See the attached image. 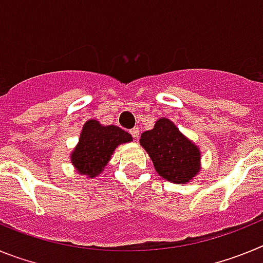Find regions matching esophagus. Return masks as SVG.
Returning <instances> with one entry per match:
<instances>
[{
    "label": "esophagus",
    "instance_id": "esophagus-1",
    "mask_svg": "<svg viewBox=\"0 0 263 263\" xmlns=\"http://www.w3.org/2000/svg\"><path fill=\"white\" fill-rule=\"evenodd\" d=\"M130 134L133 136L134 139H138V137H139V129H138V127H134V129L130 130Z\"/></svg>",
    "mask_w": 263,
    "mask_h": 263
}]
</instances>
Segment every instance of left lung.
<instances>
[{"label":"left lung","instance_id":"8db88e82","mask_svg":"<svg viewBox=\"0 0 263 263\" xmlns=\"http://www.w3.org/2000/svg\"><path fill=\"white\" fill-rule=\"evenodd\" d=\"M139 143L153 160L158 175L168 182L185 184L200 173V148L168 118L157 120L152 130L141 134Z\"/></svg>","mask_w":263,"mask_h":263}]
</instances>
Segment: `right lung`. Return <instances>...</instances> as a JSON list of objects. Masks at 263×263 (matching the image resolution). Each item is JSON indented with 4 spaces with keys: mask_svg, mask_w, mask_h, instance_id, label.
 <instances>
[{
    "mask_svg": "<svg viewBox=\"0 0 263 263\" xmlns=\"http://www.w3.org/2000/svg\"><path fill=\"white\" fill-rule=\"evenodd\" d=\"M133 141L132 134L116 125H101L88 120L83 126L79 142L71 153V163L80 175L96 178L103 173L116 148Z\"/></svg>",
    "mask_w": 263,
    "mask_h": 263,
    "instance_id": "1",
    "label": "right lung"
}]
</instances>
